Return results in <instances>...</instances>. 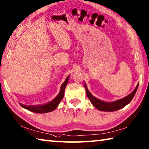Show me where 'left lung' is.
<instances>
[{
	"label": "left lung",
	"mask_w": 149,
	"mask_h": 149,
	"mask_svg": "<svg viewBox=\"0 0 149 149\" xmlns=\"http://www.w3.org/2000/svg\"><path fill=\"white\" fill-rule=\"evenodd\" d=\"M139 83L137 84L136 88L134 89V91L132 92L124 98H122L120 100H118L115 102H104L102 101L101 100H99L96 97H94L93 94H92L90 92H89L88 89L87 88V86L85 83V87L86 89V95L88 99L90 100L91 102L92 103L94 107H95L99 111H115L118 110L120 109L123 108L124 106H126V105H128L130 102L132 101V100L133 99L134 96L136 94L137 89L138 88Z\"/></svg>",
	"instance_id": "obj_1"
}]
</instances>
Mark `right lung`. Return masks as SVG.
Masks as SVG:
<instances>
[{
  "instance_id": "1",
  "label": "right lung",
  "mask_w": 149,
  "mask_h": 149,
  "mask_svg": "<svg viewBox=\"0 0 149 149\" xmlns=\"http://www.w3.org/2000/svg\"><path fill=\"white\" fill-rule=\"evenodd\" d=\"M70 76L68 75L66 77V80L62 84L60 92L57 96H56L55 98H54L52 101L48 102L47 104H45L44 105H25L23 104H21V106L23 108L27 109L30 111L36 113H45L48 112L53 111L55 110L56 107H58L59 103L63 98L64 94V90L68 82Z\"/></svg>"
}]
</instances>
